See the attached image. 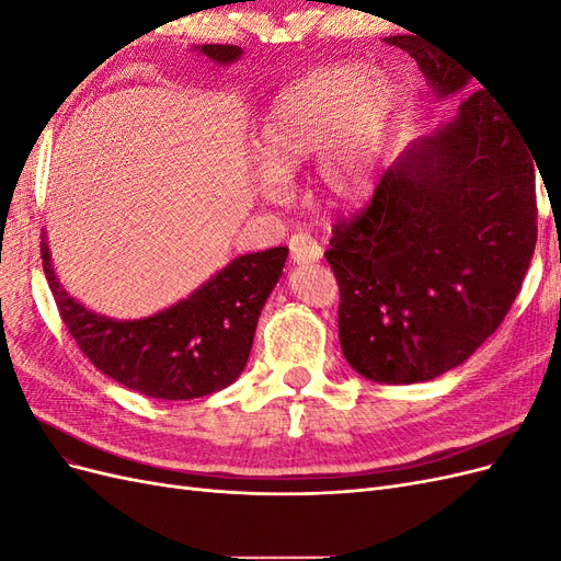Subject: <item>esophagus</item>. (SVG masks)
Instances as JSON below:
<instances>
[{
    "label": "esophagus",
    "instance_id": "esophagus-1",
    "mask_svg": "<svg viewBox=\"0 0 561 561\" xmlns=\"http://www.w3.org/2000/svg\"><path fill=\"white\" fill-rule=\"evenodd\" d=\"M290 257L295 264H311L322 257V248L311 239L309 233H295L290 236Z\"/></svg>",
    "mask_w": 561,
    "mask_h": 561
}]
</instances>
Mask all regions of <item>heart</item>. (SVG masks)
Listing matches in <instances>:
<instances>
[{
	"mask_svg": "<svg viewBox=\"0 0 561 561\" xmlns=\"http://www.w3.org/2000/svg\"><path fill=\"white\" fill-rule=\"evenodd\" d=\"M396 105V83L360 62L322 67L295 81L271 103L254 135L264 171L260 194L278 198L283 178L316 157V196L336 210L360 206L381 180Z\"/></svg>",
	"mask_w": 561,
	"mask_h": 561,
	"instance_id": "b5f03b06",
	"label": "heart"
}]
</instances>
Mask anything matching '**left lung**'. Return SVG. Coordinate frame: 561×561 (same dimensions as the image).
I'll list each match as a JSON object with an SVG mask.
<instances>
[{
    "label": "left lung",
    "mask_w": 561,
    "mask_h": 561,
    "mask_svg": "<svg viewBox=\"0 0 561 561\" xmlns=\"http://www.w3.org/2000/svg\"><path fill=\"white\" fill-rule=\"evenodd\" d=\"M388 44L416 60L437 98L468 87V70L416 37ZM534 163L494 93L474 91L402 151L365 210L332 227L339 342L358 375L431 381L499 330L536 248Z\"/></svg>",
    "instance_id": "8db88e82"
}]
</instances>
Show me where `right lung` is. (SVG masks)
<instances>
[{"mask_svg":"<svg viewBox=\"0 0 561 561\" xmlns=\"http://www.w3.org/2000/svg\"><path fill=\"white\" fill-rule=\"evenodd\" d=\"M198 54L219 65L241 58V46L206 44ZM44 274L60 318L87 358L130 390L159 400H194L239 379L266 297L287 260V248L236 257L190 297L140 320L89 311L58 280L46 239Z\"/></svg>","mask_w":561,"mask_h":561,"instance_id":"obj_1","label":"right lung"}]
</instances>
